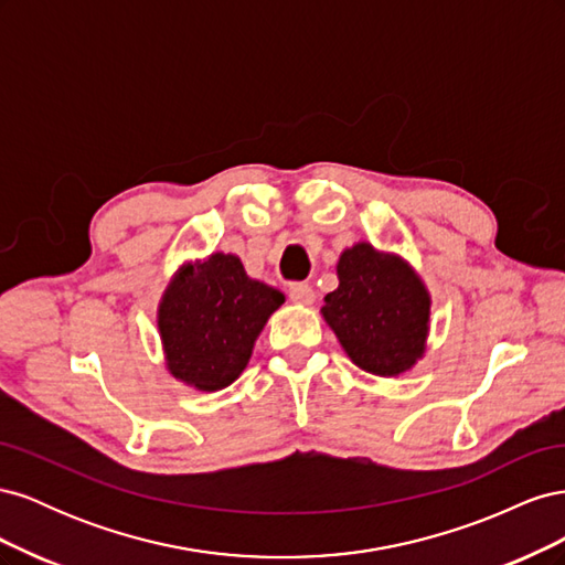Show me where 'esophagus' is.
I'll return each mask as SVG.
<instances>
[{"mask_svg": "<svg viewBox=\"0 0 565 565\" xmlns=\"http://www.w3.org/2000/svg\"><path fill=\"white\" fill-rule=\"evenodd\" d=\"M289 299L301 306H311L316 301V292L309 282H292L289 285Z\"/></svg>", "mask_w": 565, "mask_h": 565, "instance_id": "34e87169", "label": "esophagus"}]
</instances>
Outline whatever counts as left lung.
<instances>
[{
	"label": "left lung",
	"instance_id": "1",
	"mask_svg": "<svg viewBox=\"0 0 565 565\" xmlns=\"http://www.w3.org/2000/svg\"><path fill=\"white\" fill-rule=\"evenodd\" d=\"M339 287L324 297L322 318L351 361L377 377H398L424 355L431 297L401 256L367 243L344 249Z\"/></svg>",
	"mask_w": 565,
	"mask_h": 565
}]
</instances>
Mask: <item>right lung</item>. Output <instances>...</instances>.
<instances>
[{
  "label": "right lung",
  "mask_w": 565,
  "mask_h": 565,
  "mask_svg": "<svg viewBox=\"0 0 565 565\" xmlns=\"http://www.w3.org/2000/svg\"><path fill=\"white\" fill-rule=\"evenodd\" d=\"M282 301L280 289L252 280L233 254L216 252L183 266L158 311L169 372L200 391L233 384L247 367L268 316Z\"/></svg>",
  "instance_id": "add662e5"
}]
</instances>
